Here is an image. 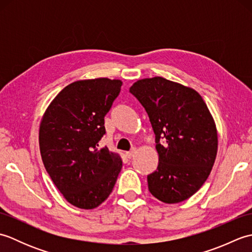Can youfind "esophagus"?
<instances>
[{
    "instance_id": "obj_1",
    "label": "esophagus",
    "mask_w": 252,
    "mask_h": 252,
    "mask_svg": "<svg viewBox=\"0 0 252 252\" xmlns=\"http://www.w3.org/2000/svg\"><path fill=\"white\" fill-rule=\"evenodd\" d=\"M134 155H135V149H133V151H131V152H127L126 154V156L129 159H131L132 157H134Z\"/></svg>"
}]
</instances>
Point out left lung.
I'll use <instances>...</instances> for the list:
<instances>
[{
	"label": "left lung",
	"mask_w": 252,
	"mask_h": 252,
	"mask_svg": "<svg viewBox=\"0 0 252 252\" xmlns=\"http://www.w3.org/2000/svg\"><path fill=\"white\" fill-rule=\"evenodd\" d=\"M130 92L145 108L156 135L159 163L147 176L149 191L164 203L189 199L217 158L218 130L210 110L197 91L162 77L137 80Z\"/></svg>",
	"instance_id": "left-lung-1"
}]
</instances>
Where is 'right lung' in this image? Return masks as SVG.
Instances as JSON below:
<instances>
[{"mask_svg": "<svg viewBox=\"0 0 252 252\" xmlns=\"http://www.w3.org/2000/svg\"><path fill=\"white\" fill-rule=\"evenodd\" d=\"M121 80H78L63 88L41 119L40 153L47 173L72 206L103 203L122 168L119 154L98 148L104 117L120 93Z\"/></svg>", "mask_w": 252, "mask_h": 252, "instance_id": "right-lung-1", "label": "right lung"}]
</instances>
